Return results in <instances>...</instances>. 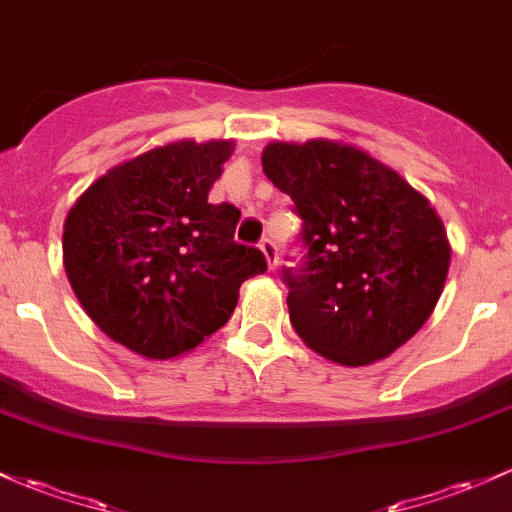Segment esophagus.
<instances>
[{"mask_svg": "<svg viewBox=\"0 0 512 512\" xmlns=\"http://www.w3.org/2000/svg\"><path fill=\"white\" fill-rule=\"evenodd\" d=\"M261 251H263V256H266V261H268V268H271V271H276V266H278V246L273 244L271 239H263L261 244Z\"/></svg>", "mask_w": 512, "mask_h": 512, "instance_id": "34e87169", "label": "esophagus"}]
</instances>
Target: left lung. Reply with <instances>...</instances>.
<instances>
[{"instance_id": "1", "label": "left lung", "mask_w": 512, "mask_h": 512, "mask_svg": "<svg viewBox=\"0 0 512 512\" xmlns=\"http://www.w3.org/2000/svg\"><path fill=\"white\" fill-rule=\"evenodd\" d=\"M261 163L302 219L305 261L283 268L298 337L334 364L386 359L427 322L447 280L452 246L430 200L342 141H273Z\"/></svg>"}]
</instances>
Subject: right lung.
Segmentation results:
<instances>
[{
	"label": "right lung",
	"mask_w": 512,
	"mask_h": 512,
	"mask_svg": "<svg viewBox=\"0 0 512 512\" xmlns=\"http://www.w3.org/2000/svg\"><path fill=\"white\" fill-rule=\"evenodd\" d=\"M234 144L151 148L97 178L65 217L63 263L90 320L134 354H188L232 317L266 256L236 244L241 212L207 195Z\"/></svg>",
	"instance_id": "add662e5"
}]
</instances>
